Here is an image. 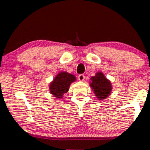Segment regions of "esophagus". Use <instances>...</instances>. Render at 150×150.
<instances>
[{"label":"esophagus","instance_id":"34e87169","mask_svg":"<svg viewBox=\"0 0 150 150\" xmlns=\"http://www.w3.org/2000/svg\"><path fill=\"white\" fill-rule=\"evenodd\" d=\"M78 79L80 81H84V79H85V75H83V74H80L78 76Z\"/></svg>","mask_w":150,"mask_h":150}]
</instances>
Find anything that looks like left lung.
Listing matches in <instances>:
<instances>
[{
    "label": "left lung",
    "instance_id": "8db88e82",
    "mask_svg": "<svg viewBox=\"0 0 150 150\" xmlns=\"http://www.w3.org/2000/svg\"><path fill=\"white\" fill-rule=\"evenodd\" d=\"M90 86L98 100H103L110 95L112 85L110 81L105 77L103 73L98 72L91 78Z\"/></svg>",
    "mask_w": 150,
    "mask_h": 150
}]
</instances>
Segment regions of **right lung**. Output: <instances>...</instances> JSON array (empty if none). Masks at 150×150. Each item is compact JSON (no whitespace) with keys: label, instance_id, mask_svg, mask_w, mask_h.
I'll use <instances>...</instances> for the list:
<instances>
[{"label":"right lung","instance_id":"obj_1","mask_svg":"<svg viewBox=\"0 0 150 150\" xmlns=\"http://www.w3.org/2000/svg\"><path fill=\"white\" fill-rule=\"evenodd\" d=\"M76 80L75 77L67 72H60L50 85V91L54 97L61 99L69 91L70 85Z\"/></svg>","mask_w":150,"mask_h":150}]
</instances>
